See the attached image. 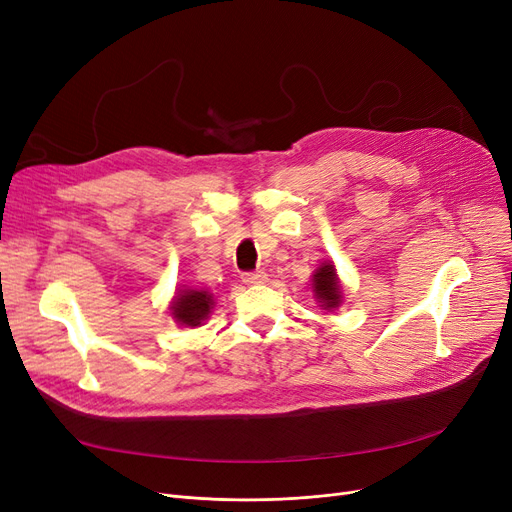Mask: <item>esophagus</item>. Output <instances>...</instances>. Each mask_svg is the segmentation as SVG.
<instances>
[{"mask_svg":"<svg viewBox=\"0 0 512 512\" xmlns=\"http://www.w3.org/2000/svg\"><path fill=\"white\" fill-rule=\"evenodd\" d=\"M265 280H267V274L263 270L242 274V282H245V284H263Z\"/></svg>","mask_w":512,"mask_h":512,"instance_id":"esophagus-1","label":"esophagus"}]
</instances>
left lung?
<instances>
[{
    "label": "left lung",
    "instance_id": "obj_1",
    "mask_svg": "<svg viewBox=\"0 0 512 512\" xmlns=\"http://www.w3.org/2000/svg\"><path fill=\"white\" fill-rule=\"evenodd\" d=\"M313 292L324 309H336L340 305L342 288L338 284L336 267L332 263H324L313 274Z\"/></svg>",
    "mask_w": 512,
    "mask_h": 512
}]
</instances>
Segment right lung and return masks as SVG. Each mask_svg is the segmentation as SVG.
<instances>
[{"label":"right lung","instance_id":"obj_1","mask_svg":"<svg viewBox=\"0 0 512 512\" xmlns=\"http://www.w3.org/2000/svg\"><path fill=\"white\" fill-rule=\"evenodd\" d=\"M213 297L207 290H180L172 301V315L182 326H201V321L209 315Z\"/></svg>","mask_w":512,"mask_h":512}]
</instances>
